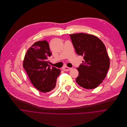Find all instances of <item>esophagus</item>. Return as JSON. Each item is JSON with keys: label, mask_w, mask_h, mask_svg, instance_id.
Segmentation results:
<instances>
[{"label": "esophagus", "mask_w": 127, "mask_h": 127, "mask_svg": "<svg viewBox=\"0 0 127 127\" xmlns=\"http://www.w3.org/2000/svg\"><path fill=\"white\" fill-rule=\"evenodd\" d=\"M62 69H63V70H64V71H69V70H70L71 69V68H69V67H67V66H64V67L62 68Z\"/></svg>", "instance_id": "1"}]
</instances>
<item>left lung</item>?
Listing matches in <instances>:
<instances>
[{
  "label": "left lung",
  "instance_id": "obj_1",
  "mask_svg": "<svg viewBox=\"0 0 127 127\" xmlns=\"http://www.w3.org/2000/svg\"><path fill=\"white\" fill-rule=\"evenodd\" d=\"M76 53L84 61L77 69L76 83L86 89L97 88L105 79L110 65L109 58L103 42L97 36L85 33L69 35Z\"/></svg>",
  "mask_w": 127,
  "mask_h": 127
}]
</instances>
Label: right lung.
Masks as SVG:
<instances>
[{
    "label": "right lung",
    "instance_id": "add662e5",
    "mask_svg": "<svg viewBox=\"0 0 127 127\" xmlns=\"http://www.w3.org/2000/svg\"><path fill=\"white\" fill-rule=\"evenodd\" d=\"M52 55L46 40L38 41L30 47L25 54L23 66L33 85L42 92L53 90L61 70L50 67L48 59Z\"/></svg>",
    "mask_w": 127,
    "mask_h": 127
}]
</instances>
